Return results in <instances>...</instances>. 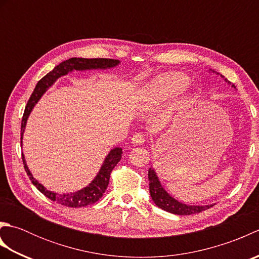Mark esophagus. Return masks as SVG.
<instances>
[{
  "instance_id": "esophagus-1",
  "label": "esophagus",
  "mask_w": 259,
  "mask_h": 259,
  "mask_svg": "<svg viewBox=\"0 0 259 259\" xmlns=\"http://www.w3.org/2000/svg\"><path fill=\"white\" fill-rule=\"evenodd\" d=\"M131 142H133L134 146H141V145H144V142H145L144 136L140 135V134H136V135L133 137V139H131Z\"/></svg>"
}]
</instances>
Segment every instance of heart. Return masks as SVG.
<instances>
[{
    "mask_svg": "<svg viewBox=\"0 0 259 259\" xmlns=\"http://www.w3.org/2000/svg\"><path fill=\"white\" fill-rule=\"evenodd\" d=\"M188 84V76L181 72H167L156 76L144 93V101L149 106L162 103L183 91Z\"/></svg>",
    "mask_w": 259,
    "mask_h": 259,
    "instance_id": "1",
    "label": "heart"
}]
</instances>
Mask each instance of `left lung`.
<instances>
[{"mask_svg": "<svg viewBox=\"0 0 259 259\" xmlns=\"http://www.w3.org/2000/svg\"><path fill=\"white\" fill-rule=\"evenodd\" d=\"M208 72L211 73H216L217 75L219 74L216 71H213L211 69L208 70ZM222 78L225 80V82H227V84L232 85V88L236 89V87L234 83L228 81L227 79H225V76L221 74ZM148 178H149V191H150V196L152 198L153 202L156 205L166 210L168 212H171L175 214H191V213H197V212H201L206 209H209L212 207L214 203H210V205H188V203L181 202L167 192V190L163 188V186L160 183V179H159L158 175L156 172V169L151 167L149 169V172H148Z\"/></svg>", "mask_w": 259, "mask_h": 259, "instance_id": "obj_1", "label": "left lung"}]
</instances>
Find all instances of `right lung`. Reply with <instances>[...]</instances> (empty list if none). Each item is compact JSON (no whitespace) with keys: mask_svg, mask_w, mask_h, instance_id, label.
Here are the masks:
<instances>
[{"mask_svg":"<svg viewBox=\"0 0 259 259\" xmlns=\"http://www.w3.org/2000/svg\"><path fill=\"white\" fill-rule=\"evenodd\" d=\"M121 62L119 60H112V59H83V58H71L69 60L61 62L57 65L52 71H50L46 76L37 82L34 90H33L32 95L27 101V104L24 110L23 119H22L21 124V146L23 145V134L26 126L27 119L31 114L33 108L35 104L40 101L42 96L50 89V88L56 83V81L61 78V76L67 75L73 71H90V70H108L118 67ZM121 155H122V149L119 147H115L113 149L110 150V152L104 158V160L101 164L100 169H99L96 177L89 185H87L80 190H76L73 192H64V194H58L51 190H48L45 186L38 183V181L33 177L32 172L30 171L29 167L26 164V160L23 153H22V159H23L24 169L29 176L32 184L34 185L38 191H41L43 195L48 197L49 199L53 201L59 202L60 205L78 208V207H84L92 205V203L97 202L100 198L103 196L104 191H106L107 187L109 185L110 179V172L111 170L117 166V163L120 161Z\"/></svg>","mask_w":259,"mask_h":259,"instance_id":"obj_1","label":"right lung"}]
</instances>
